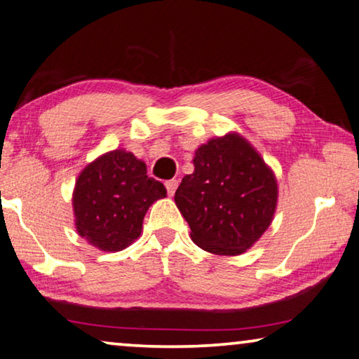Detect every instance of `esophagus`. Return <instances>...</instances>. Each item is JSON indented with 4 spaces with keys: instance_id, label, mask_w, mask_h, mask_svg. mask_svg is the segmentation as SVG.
I'll return each instance as SVG.
<instances>
[{
    "instance_id": "1",
    "label": "esophagus",
    "mask_w": 359,
    "mask_h": 359,
    "mask_svg": "<svg viewBox=\"0 0 359 359\" xmlns=\"http://www.w3.org/2000/svg\"><path fill=\"white\" fill-rule=\"evenodd\" d=\"M177 185H179V180H175V179L165 182V189H168L169 196H172L175 194V190H177Z\"/></svg>"
}]
</instances>
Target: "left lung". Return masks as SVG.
Returning <instances> with one entry per match:
<instances>
[{"mask_svg": "<svg viewBox=\"0 0 359 359\" xmlns=\"http://www.w3.org/2000/svg\"><path fill=\"white\" fill-rule=\"evenodd\" d=\"M194 165L174 196L191 241L216 255L244 254L273 219L278 200L273 170L237 133L201 144Z\"/></svg>", "mask_w": 359, "mask_h": 359, "instance_id": "8db88e82", "label": "left lung"}]
</instances>
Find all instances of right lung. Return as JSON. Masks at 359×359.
I'll list each match as a JSON object with an SVG mask.
<instances>
[{"label": "right lung", "instance_id": "1", "mask_svg": "<svg viewBox=\"0 0 359 359\" xmlns=\"http://www.w3.org/2000/svg\"><path fill=\"white\" fill-rule=\"evenodd\" d=\"M165 187L146 175V164L125 149L86 165L73 191L78 234L104 252H118L138 239L146 211L164 198Z\"/></svg>", "mask_w": 359, "mask_h": 359}]
</instances>
